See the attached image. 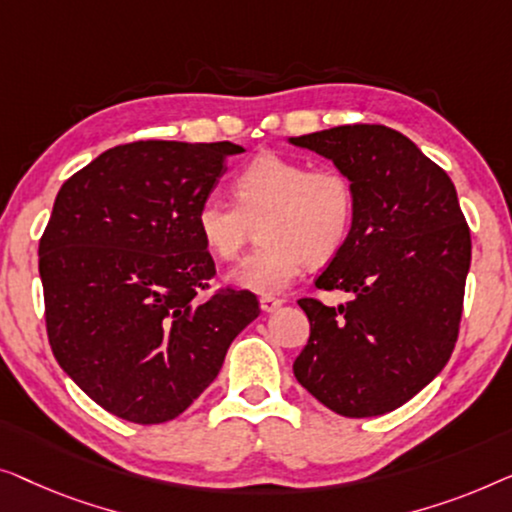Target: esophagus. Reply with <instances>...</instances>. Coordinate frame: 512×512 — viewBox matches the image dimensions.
Here are the masks:
<instances>
[{"label": "esophagus", "instance_id": "esophagus-1", "mask_svg": "<svg viewBox=\"0 0 512 512\" xmlns=\"http://www.w3.org/2000/svg\"><path fill=\"white\" fill-rule=\"evenodd\" d=\"M280 306H283V299H276V297H262V299H259V308H262L264 313H276Z\"/></svg>", "mask_w": 512, "mask_h": 512}]
</instances>
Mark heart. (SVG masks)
<instances>
[{"instance_id":"obj_1","label":"heart","mask_w":512,"mask_h":512,"mask_svg":"<svg viewBox=\"0 0 512 512\" xmlns=\"http://www.w3.org/2000/svg\"><path fill=\"white\" fill-rule=\"evenodd\" d=\"M236 204L211 194L197 208V229L215 257L232 259L259 220V246L227 280L255 294L290 287L304 262L325 264L341 253L355 222V185L341 169H308L283 155H259L234 178Z\"/></svg>"}]
</instances>
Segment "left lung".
<instances>
[{
  "instance_id": "1",
  "label": "left lung",
  "mask_w": 512,
  "mask_h": 512,
  "mask_svg": "<svg viewBox=\"0 0 512 512\" xmlns=\"http://www.w3.org/2000/svg\"><path fill=\"white\" fill-rule=\"evenodd\" d=\"M287 143L334 162L355 185V222L315 280L352 299H301L311 338L294 378L345 417L385 415L424 390L455 350L471 266L450 176L408 136L383 125H343Z\"/></svg>"
}]
</instances>
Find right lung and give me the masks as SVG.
Wrapping results in <instances>:
<instances>
[{
	"label": "right lung",
	"instance_id": "add662e5",
	"mask_svg": "<svg viewBox=\"0 0 512 512\" xmlns=\"http://www.w3.org/2000/svg\"><path fill=\"white\" fill-rule=\"evenodd\" d=\"M241 153L229 141L125 143L57 192L39 243L48 341L62 371L122 420L181 415L259 315L248 290L199 299L215 264L197 208Z\"/></svg>",
	"mask_w": 512,
	"mask_h": 512
}]
</instances>
